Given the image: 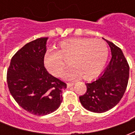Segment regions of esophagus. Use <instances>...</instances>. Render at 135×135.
<instances>
[{"label":"esophagus","mask_w":135,"mask_h":135,"mask_svg":"<svg viewBox=\"0 0 135 135\" xmlns=\"http://www.w3.org/2000/svg\"><path fill=\"white\" fill-rule=\"evenodd\" d=\"M74 85L73 82H68L67 83V87L68 88H70V87H72L73 85Z\"/></svg>","instance_id":"obj_1"}]
</instances>
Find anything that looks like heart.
<instances>
[{"label":"heart","instance_id":"1","mask_svg":"<svg viewBox=\"0 0 135 135\" xmlns=\"http://www.w3.org/2000/svg\"><path fill=\"white\" fill-rule=\"evenodd\" d=\"M108 49L101 40L74 38L59 44V50H48L44 56V64L54 76H60L69 60L73 66L65 74L69 79L81 76L89 80L96 77L107 61Z\"/></svg>","mask_w":135,"mask_h":135}]
</instances>
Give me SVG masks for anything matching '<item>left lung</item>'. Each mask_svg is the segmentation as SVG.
Returning a JSON list of instances; mask_svg holds the SVG:
<instances>
[{
    "instance_id": "1",
    "label": "left lung",
    "mask_w": 135,
    "mask_h": 135,
    "mask_svg": "<svg viewBox=\"0 0 135 135\" xmlns=\"http://www.w3.org/2000/svg\"><path fill=\"white\" fill-rule=\"evenodd\" d=\"M106 42L111 50L110 63L98 79L85 84L87 91L79 96L83 107L95 113H103L118 104L126 91L129 80V66L121 48L111 42Z\"/></svg>"
}]
</instances>
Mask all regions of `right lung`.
<instances>
[{"label":"right lung","mask_w":135,"mask_h":135,"mask_svg":"<svg viewBox=\"0 0 135 135\" xmlns=\"http://www.w3.org/2000/svg\"><path fill=\"white\" fill-rule=\"evenodd\" d=\"M47 37L30 42L16 52L7 70L10 93L25 110L44 116L57 110L66 84L47 72L44 66Z\"/></svg>","instance_id":"obj_1"}]
</instances>
